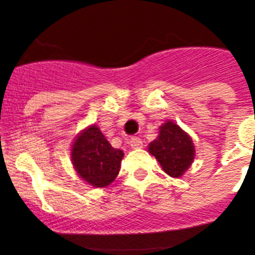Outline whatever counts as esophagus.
<instances>
[{"label":"esophagus","mask_w":255,"mask_h":255,"mask_svg":"<svg viewBox=\"0 0 255 255\" xmlns=\"http://www.w3.org/2000/svg\"><path fill=\"white\" fill-rule=\"evenodd\" d=\"M129 145L132 148V149H140L143 147V141H141L140 138H136V136H132L129 140Z\"/></svg>","instance_id":"obj_1"}]
</instances>
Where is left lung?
<instances>
[{"mask_svg":"<svg viewBox=\"0 0 255 255\" xmlns=\"http://www.w3.org/2000/svg\"><path fill=\"white\" fill-rule=\"evenodd\" d=\"M148 152L154 155L162 170L171 177H181L195 157L191 138L172 121L159 128V135L148 145Z\"/></svg>","mask_w":255,"mask_h":255,"instance_id":"obj_1","label":"left lung"}]
</instances>
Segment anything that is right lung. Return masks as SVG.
Instances as JSON below:
<instances>
[{
  "label": "right lung",
  "instance_id": "1",
  "mask_svg": "<svg viewBox=\"0 0 255 255\" xmlns=\"http://www.w3.org/2000/svg\"><path fill=\"white\" fill-rule=\"evenodd\" d=\"M123 157V150L112 147L96 125L83 130L71 145L76 173L94 188H106L116 179Z\"/></svg>",
  "mask_w": 255,
  "mask_h": 255
}]
</instances>
